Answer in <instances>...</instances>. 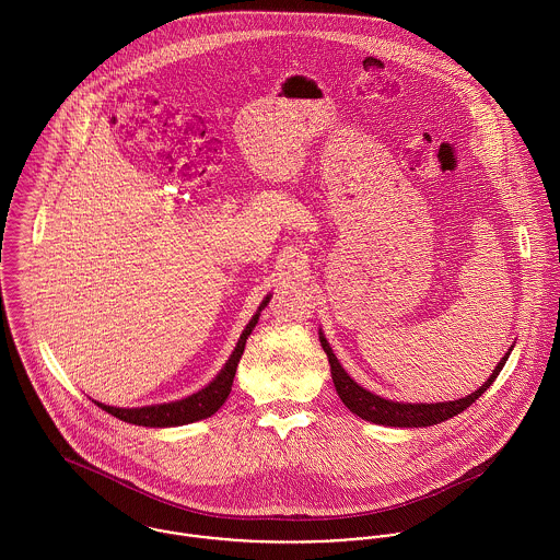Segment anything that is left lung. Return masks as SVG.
Instances as JSON below:
<instances>
[{
  "instance_id": "left-lung-1",
  "label": "left lung",
  "mask_w": 560,
  "mask_h": 560,
  "mask_svg": "<svg viewBox=\"0 0 560 560\" xmlns=\"http://www.w3.org/2000/svg\"><path fill=\"white\" fill-rule=\"evenodd\" d=\"M319 340L320 347H323V351L327 353V360H329L336 393H338L340 400L345 402V407H349V411H353L362 420L384 424V427H431V424H440V422L462 413L493 384V380L500 375L502 366L506 364V358L513 351V345H511V349L504 353V358L491 371L489 380L480 386L479 390H475L472 395H468L464 399L444 400V402H399V400L384 399L380 395H373L371 390H366L358 382H353L349 377V373L340 366L338 358L334 355V351H331V347L325 340L320 329Z\"/></svg>"
}]
</instances>
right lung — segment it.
Returning <instances> with one entry per match:
<instances>
[{"mask_svg": "<svg viewBox=\"0 0 560 560\" xmlns=\"http://www.w3.org/2000/svg\"><path fill=\"white\" fill-rule=\"evenodd\" d=\"M269 300H271V295H267L260 302L258 311L254 313V317L241 331L237 347L231 353V358L226 360L224 369L202 390H198V393H194L185 399L170 400V402H160V405H144V407H114V405H105V402H98V400H94V402L101 409H105L107 413L116 416L118 420H125V422H131V424H138V427H158V429L180 427V424H189V422L213 416L226 402L231 390H233V380H235L241 355H243V349H245V340L252 334V329L256 327L258 317H260L262 308L269 304Z\"/></svg>", "mask_w": 560, "mask_h": 560, "instance_id": "obj_1", "label": "right lung"}]
</instances>
